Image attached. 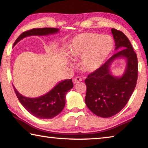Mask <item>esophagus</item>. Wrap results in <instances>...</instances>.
<instances>
[{
    "mask_svg": "<svg viewBox=\"0 0 148 148\" xmlns=\"http://www.w3.org/2000/svg\"><path fill=\"white\" fill-rule=\"evenodd\" d=\"M82 77H79V76H77V77H76V78L74 79V84H77V83H78V82H82Z\"/></svg>",
    "mask_w": 148,
    "mask_h": 148,
    "instance_id": "obj_1",
    "label": "esophagus"
}]
</instances>
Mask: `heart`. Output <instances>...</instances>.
<instances>
[{
  "mask_svg": "<svg viewBox=\"0 0 148 148\" xmlns=\"http://www.w3.org/2000/svg\"><path fill=\"white\" fill-rule=\"evenodd\" d=\"M114 41L108 35L86 32L77 35L69 49L72 57L82 56L81 63L87 71L92 72L101 66L113 49Z\"/></svg>",
  "mask_w": 148,
  "mask_h": 148,
  "instance_id": "heart-1",
  "label": "heart"
}]
</instances>
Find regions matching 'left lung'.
Here are the masks:
<instances>
[{
  "label": "left lung",
  "mask_w": 148,
  "mask_h": 148,
  "mask_svg": "<svg viewBox=\"0 0 148 148\" xmlns=\"http://www.w3.org/2000/svg\"><path fill=\"white\" fill-rule=\"evenodd\" d=\"M117 51L104 64L87 76L85 102L92 113L110 117L121 111L128 102L136 86L138 59L128 38L121 31L112 28ZM119 57L127 59V68L121 77L112 76L109 66Z\"/></svg>",
  "instance_id": "1"
}]
</instances>
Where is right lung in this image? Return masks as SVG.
Returning <instances> with one entry per match:
<instances>
[{
	"label": "right lung",
	"instance_id": "add662e5",
	"mask_svg": "<svg viewBox=\"0 0 148 148\" xmlns=\"http://www.w3.org/2000/svg\"><path fill=\"white\" fill-rule=\"evenodd\" d=\"M58 29L38 28L25 31L15 41L14 46L21 39L29 36H43L57 33ZM72 79H65L57 84L46 95L36 98H29L21 95L13 86L16 96L23 107L32 116L37 118L48 119L53 118L63 110L65 105V97L70 89L73 87Z\"/></svg>",
	"mask_w": 148,
	"mask_h": 148
}]
</instances>
